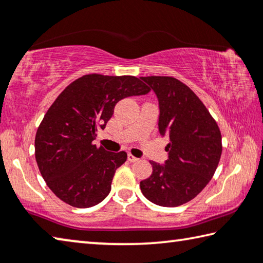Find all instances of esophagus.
<instances>
[{"mask_svg": "<svg viewBox=\"0 0 263 263\" xmlns=\"http://www.w3.org/2000/svg\"><path fill=\"white\" fill-rule=\"evenodd\" d=\"M127 160H128V161H131V162H137V161H139V159L136 158L135 155H132V154H130V153L127 154Z\"/></svg>", "mask_w": 263, "mask_h": 263, "instance_id": "1", "label": "esophagus"}]
</instances>
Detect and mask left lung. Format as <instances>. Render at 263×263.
I'll use <instances>...</instances> for the list:
<instances>
[{"label":"left lung","instance_id":"left-lung-1","mask_svg":"<svg viewBox=\"0 0 263 263\" xmlns=\"http://www.w3.org/2000/svg\"><path fill=\"white\" fill-rule=\"evenodd\" d=\"M159 101V132L169 138L164 164L140 182L142 195L160 206L174 208L195 198L219 163L221 135L215 119L191 89L172 77L141 78Z\"/></svg>","mask_w":263,"mask_h":263}]
</instances>
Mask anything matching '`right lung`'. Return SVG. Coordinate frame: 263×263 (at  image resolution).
<instances>
[{
	"label": "right lung",
	"mask_w": 263,
	"mask_h": 263,
	"mask_svg": "<svg viewBox=\"0 0 263 263\" xmlns=\"http://www.w3.org/2000/svg\"><path fill=\"white\" fill-rule=\"evenodd\" d=\"M149 90L130 75L88 74L57 97L34 139L35 161L57 197L74 208H90L109 195L116 169L127 154L96 147V132L105 127L119 101Z\"/></svg>",
	"instance_id": "1"
}]
</instances>
